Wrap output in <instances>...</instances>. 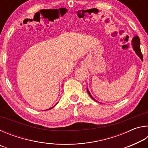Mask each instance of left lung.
I'll return each mask as SVG.
<instances>
[{"label": "left lung", "mask_w": 148, "mask_h": 148, "mask_svg": "<svg viewBox=\"0 0 148 148\" xmlns=\"http://www.w3.org/2000/svg\"><path fill=\"white\" fill-rule=\"evenodd\" d=\"M132 47H133L134 50L135 51V52H136V53L140 57V58L142 60H143V56H142V53L141 52V49H140V38L138 36H134L133 39H132ZM87 92H88V94L90 97H91V98L94 100V101H95V99H93V97H92L91 96V93H90V92L89 91L88 89H87Z\"/></svg>", "instance_id": "obj_1"}]
</instances>
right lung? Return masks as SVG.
I'll return each instance as SVG.
<instances>
[{
  "label": "right lung",
  "instance_id": "add662e5",
  "mask_svg": "<svg viewBox=\"0 0 148 148\" xmlns=\"http://www.w3.org/2000/svg\"><path fill=\"white\" fill-rule=\"evenodd\" d=\"M55 106H56V105H55ZM54 106H53V107H51V108H49V109H48V110H50V109H51V108H53Z\"/></svg>",
  "mask_w": 148,
  "mask_h": 148
}]
</instances>
